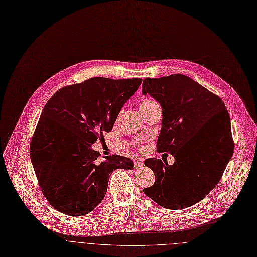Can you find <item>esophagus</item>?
Segmentation results:
<instances>
[{
  "label": "esophagus",
  "mask_w": 257,
  "mask_h": 257,
  "mask_svg": "<svg viewBox=\"0 0 257 257\" xmlns=\"http://www.w3.org/2000/svg\"><path fill=\"white\" fill-rule=\"evenodd\" d=\"M143 164V159L142 158H136L135 160H134V167L135 168H137V167H139L140 165H142Z\"/></svg>",
  "instance_id": "34e87169"
}]
</instances>
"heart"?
<instances>
[{
	"label": "heart",
	"instance_id": "b5f03b06",
	"mask_svg": "<svg viewBox=\"0 0 257 257\" xmlns=\"http://www.w3.org/2000/svg\"><path fill=\"white\" fill-rule=\"evenodd\" d=\"M156 103L154 102V101H152V100H150V99H145V100H143L142 102H141V104H140V109H145V108H148V107H150V106H153V105H155Z\"/></svg>",
	"mask_w": 257,
	"mask_h": 257
}]
</instances>
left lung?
I'll return each mask as SVG.
<instances>
[{"label": "left lung", "mask_w": 257, "mask_h": 257, "mask_svg": "<svg viewBox=\"0 0 257 257\" xmlns=\"http://www.w3.org/2000/svg\"><path fill=\"white\" fill-rule=\"evenodd\" d=\"M147 94L162 109L157 150L173 154L175 162L146 159L155 183L143 192L166 209L191 207L216 187L233 155L229 114L218 96L180 73L145 78Z\"/></svg>", "instance_id": "8db88e82"}]
</instances>
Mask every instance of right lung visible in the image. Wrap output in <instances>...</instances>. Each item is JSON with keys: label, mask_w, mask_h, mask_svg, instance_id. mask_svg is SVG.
I'll list each match as a JSON object with an SVG mask.
<instances>
[{"label": "right lung", "mask_w": 257, "mask_h": 257, "mask_svg": "<svg viewBox=\"0 0 257 257\" xmlns=\"http://www.w3.org/2000/svg\"><path fill=\"white\" fill-rule=\"evenodd\" d=\"M141 78L92 77L57 91L44 106L30 144L31 162L49 204L69 216L93 211L105 198L115 169H132L121 155L105 156L92 148L112 130Z\"/></svg>", "instance_id": "right-lung-1"}]
</instances>
